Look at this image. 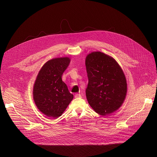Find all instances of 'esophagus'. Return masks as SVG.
Returning a JSON list of instances; mask_svg holds the SVG:
<instances>
[{"label": "esophagus", "instance_id": "34e87169", "mask_svg": "<svg viewBox=\"0 0 157 157\" xmlns=\"http://www.w3.org/2000/svg\"><path fill=\"white\" fill-rule=\"evenodd\" d=\"M75 98H81V95L80 94H76L75 95Z\"/></svg>", "mask_w": 157, "mask_h": 157}]
</instances>
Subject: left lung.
<instances>
[{
  "instance_id": "obj_1",
  "label": "left lung",
  "mask_w": 157,
  "mask_h": 157,
  "mask_svg": "<svg viewBox=\"0 0 157 157\" xmlns=\"http://www.w3.org/2000/svg\"><path fill=\"white\" fill-rule=\"evenodd\" d=\"M85 64L88 103L102 116L114 113L122 105L127 91L126 78L121 67L114 58L101 52L88 54Z\"/></svg>"
}]
</instances>
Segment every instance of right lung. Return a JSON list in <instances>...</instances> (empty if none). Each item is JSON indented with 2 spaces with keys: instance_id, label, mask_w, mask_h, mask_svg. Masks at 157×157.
<instances>
[{
  "instance_id": "right-lung-1",
  "label": "right lung",
  "mask_w": 157,
  "mask_h": 157,
  "mask_svg": "<svg viewBox=\"0 0 157 157\" xmlns=\"http://www.w3.org/2000/svg\"><path fill=\"white\" fill-rule=\"evenodd\" d=\"M70 63L69 57L48 61L41 67L33 85V97L41 113L52 119L61 116L73 99L62 81L64 71Z\"/></svg>"
}]
</instances>
